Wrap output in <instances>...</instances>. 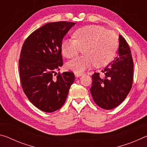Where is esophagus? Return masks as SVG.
I'll return each mask as SVG.
<instances>
[{
    "label": "esophagus",
    "instance_id": "obj_1",
    "mask_svg": "<svg viewBox=\"0 0 147 147\" xmlns=\"http://www.w3.org/2000/svg\"><path fill=\"white\" fill-rule=\"evenodd\" d=\"M74 75L76 77H80L83 75V73H74Z\"/></svg>",
    "mask_w": 147,
    "mask_h": 147
}]
</instances>
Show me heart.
I'll list each match as a JSON object with an SVG mask.
<instances>
[{"label": "heart", "mask_w": 147, "mask_h": 147, "mask_svg": "<svg viewBox=\"0 0 147 147\" xmlns=\"http://www.w3.org/2000/svg\"><path fill=\"white\" fill-rule=\"evenodd\" d=\"M73 38L74 39H63L61 50L65 58H71L83 49L84 56L66 64L67 69L75 73H82L94 64L96 67L107 65L115 57L119 46L115 32L98 25H88L77 29Z\"/></svg>", "instance_id": "b5f03b06"}]
</instances>
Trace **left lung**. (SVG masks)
<instances>
[{
    "mask_svg": "<svg viewBox=\"0 0 147 147\" xmlns=\"http://www.w3.org/2000/svg\"><path fill=\"white\" fill-rule=\"evenodd\" d=\"M119 56L104 68L100 75H92L90 91L93 100L100 108L111 109L127 96L132 86L134 62L128 44L119 35Z\"/></svg>",
    "mask_w": 147,
    "mask_h": 147,
    "instance_id": "left-lung-1",
    "label": "left lung"
}]
</instances>
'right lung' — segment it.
I'll return each instance as SVG.
<instances>
[{
    "label": "right lung",
    "instance_id": "1",
    "mask_svg": "<svg viewBox=\"0 0 147 147\" xmlns=\"http://www.w3.org/2000/svg\"><path fill=\"white\" fill-rule=\"evenodd\" d=\"M75 24L47 23L32 32L22 47L19 59L22 88L33 105L45 112L61 108L74 80L71 72L58 74L56 78L53 74L63 65L61 42Z\"/></svg>",
    "mask_w": 147,
    "mask_h": 147
}]
</instances>
